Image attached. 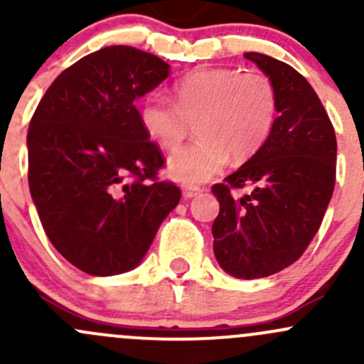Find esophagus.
Returning a JSON list of instances; mask_svg holds the SVG:
<instances>
[{"label": "esophagus", "mask_w": 364, "mask_h": 364, "mask_svg": "<svg viewBox=\"0 0 364 364\" xmlns=\"http://www.w3.org/2000/svg\"><path fill=\"white\" fill-rule=\"evenodd\" d=\"M199 193H200L199 186H190V185L183 186V197H185V199H192V197L199 196Z\"/></svg>", "instance_id": "esophagus-1"}]
</instances>
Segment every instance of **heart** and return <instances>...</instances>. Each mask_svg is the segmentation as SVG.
<instances>
[{"label":"heart","instance_id":"obj_1","mask_svg":"<svg viewBox=\"0 0 364 364\" xmlns=\"http://www.w3.org/2000/svg\"><path fill=\"white\" fill-rule=\"evenodd\" d=\"M176 102L151 91L139 104V123L160 148L174 149L196 123L193 144L172 153L167 171L197 185L218 174L229 156L247 160L269 137L277 119V91L262 73L236 68H199L178 80Z\"/></svg>","mask_w":364,"mask_h":364}]
</instances>
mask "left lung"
I'll return each mask as SVG.
<instances>
[{
	"label": "left lung",
	"instance_id": "left-lung-1",
	"mask_svg": "<svg viewBox=\"0 0 364 364\" xmlns=\"http://www.w3.org/2000/svg\"><path fill=\"white\" fill-rule=\"evenodd\" d=\"M277 91V119L262 148L225 183L213 186L220 213L211 227L213 252L227 274L271 277L296 262L321 227L336 178V137L324 105L291 65L247 53ZM250 182V196L230 188Z\"/></svg>",
	"mask_w": 364,
	"mask_h": 364
}]
</instances>
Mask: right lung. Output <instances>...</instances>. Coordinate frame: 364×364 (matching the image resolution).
I'll return each instance as SVG.
<instances>
[{
  "mask_svg": "<svg viewBox=\"0 0 364 364\" xmlns=\"http://www.w3.org/2000/svg\"><path fill=\"white\" fill-rule=\"evenodd\" d=\"M168 73L155 54L104 47L58 75L33 114L31 199L50 243L84 273L137 267L181 199L174 183L153 181L164 159L135 107Z\"/></svg>",
  "mask_w": 364,
  "mask_h": 364,
  "instance_id": "obj_1",
  "label": "right lung"
}]
</instances>
